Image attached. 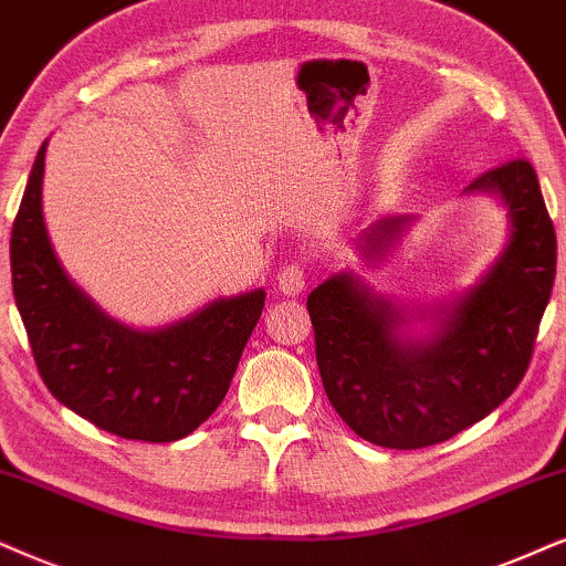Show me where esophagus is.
Wrapping results in <instances>:
<instances>
[{
	"instance_id": "obj_1",
	"label": "esophagus",
	"mask_w": 566,
	"mask_h": 566,
	"mask_svg": "<svg viewBox=\"0 0 566 566\" xmlns=\"http://www.w3.org/2000/svg\"><path fill=\"white\" fill-rule=\"evenodd\" d=\"M305 284H307V276H305V271H303V266H300V263H290V266H284L276 276L279 292H282V295H287V297L300 295V292L305 290Z\"/></svg>"
}]
</instances>
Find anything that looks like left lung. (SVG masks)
<instances>
[{
    "instance_id": "1",
    "label": "left lung",
    "mask_w": 566,
    "mask_h": 566,
    "mask_svg": "<svg viewBox=\"0 0 566 566\" xmlns=\"http://www.w3.org/2000/svg\"><path fill=\"white\" fill-rule=\"evenodd\" d=\"M506 211V245L473 287L433 307H405L342 271L307 295L328 402L353 431L386 449H423L483 420L517 389L531 363L556 274V234L538 177L512 159L464 188ZM412 217H381L357 238L384 261ZM412 317H431L410 337Z\"/></svg>"
}]
</instances>
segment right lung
Returning <instances> with one entry per match:
<instances>
[{"mask_svg": "<svg viewBox=\"0 0 566 566\" xmlns=\"http://www.w3.org/2000/svg\"><path fill=\"white\" fill-rule=\"evenodd\" d=\"M46 143L10 240L12 295L39 374L64 407L102 431L151 443L182 439L224 399L266 292L211 300L159 328L119 324L70 279L49 240L41 206Z\"/></svg>", "mask_w": 566, "mask_h": 566, "instance_id": "obj_1", "label": "right lung"}]
</instances>
